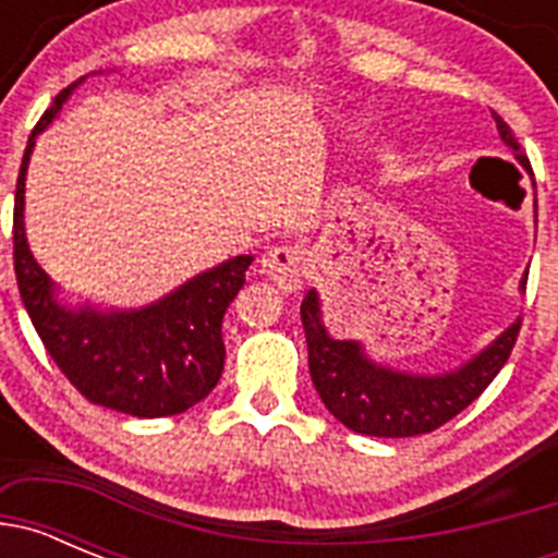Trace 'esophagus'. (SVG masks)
Listing matches in <instances>:
<instances>
[{"mask_svg":"<svg viewBox=\"0 0 558 558\" xmlns=\"http://www.w3.org/2000/svg\"><path fill=\"white\" fill-rule=\"evenodd\" d=\"M263 274L284 293H293L307 276V251L302 245H276L263 256Z\"/></svg>","mask_w":558,"mask_h":558,"instance_id":"1","label":"esophagus"}]
</instances>
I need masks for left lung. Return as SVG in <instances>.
<instances>
[{
  "label": "left lung",
  "instance_id": "8db88e82",
  "mask_svg": "<svg viewBox=\"0 0 558 558\" xmlns=\"http://www.w3.org/2000/svg\"><path fill=\"white\" fill-rule=\"evenodd\" d=\"M492 117L500 140L514 150L522 167H529L511 128L495 111ZM525 282L529 270L522 276L520 290H525ZM302 324L307 335L310 377L327 411L349 430L377 438L422 436L447 425L489 388L520 335L517 318V324L497 335L489 347L456 372L408 374L374 363L357 340H335L322 322V299L315 290L304 295Z\"/></svg>",
  "mask_w": 558,
  "mask_h": 558
}]
</instances>
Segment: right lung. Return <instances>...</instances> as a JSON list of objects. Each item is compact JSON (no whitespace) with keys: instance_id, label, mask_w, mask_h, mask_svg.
I'll list each match as a JSON object with an SVG mask.
<instances>
[{"instance_id":"add662e5","label":"right lung","mask_w":558,"mask_h":558,"mask_svg":"<svg viewBox=\"0 0 558 558\" xmlns=\"http://www.w3.org/2000/svg\"><path fill=\"white\" fill-rule=\"evenodd\" d=\"M75 81L52 100L33 128L16 181L13 206V268L29 322L49 357L88 402L140 418L184 413L218 386L223 374V315L245 284L254 256H231L218 268L140 310L63 307L56 284L33 259L24 234V179L36 136L56 120Z\"/></svg>"}]
</instances>
